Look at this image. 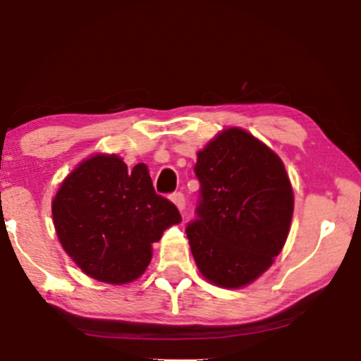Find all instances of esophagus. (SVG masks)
Listing matches in <instances>:
<instances>
[{"label": "esophagus", "mask_w": 361, "mask_h": 361, "mask_svg": "<svg viewBox=\"0 0 361 361\" xmlns=\"http://www.w3.org/2000/svg\"><path fill=\"white\" fill-rule=\"evenodd\" d=\"M171 200H173V204H175L176 207H178V210H180V212H183L185 210V195L183 193H173V197H171Z\"/></svg>", "instance_id": "esophagus-1"}]
</instances>
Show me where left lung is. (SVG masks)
Listing matches in <instances>:
<instances>
[{
  "label": "left lung",
  "mask_w": 361,
  "mask_h": 361,
  "mask_svg": "<svg viewBox=\"0 0 361 361\" xmlns=\"http://www.w3.org/2000/svg\"><path fill=\"white\" fill-rule=\"evenodd\" d=\"M197 219L186 227L205 280L241 288L271 267L283 250L293 190L283 163L250 132L231 127L197 152Z\"/></svg>",
  "instance_id": "obj_1"
}]
</instances>
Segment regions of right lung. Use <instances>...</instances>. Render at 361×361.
Wrapping results in <instances>:
<instances>
[{
	"label": "right lung",
	"instance_id": "1",
	"mask_svg": "<svg viewBox=\"0 0 361 361\" xmlns=\"http://www.w3.org/2000/svg\"><path fill=\"white\" fill-rule=\"evenodd\" d=\"M57 238L78 267L103 283L137 280L152 244L181 222L178 209L152 188L144 163L128 169L117 154H93L64 178L52 200Z\"/></svg>",
	"mask_w": 361,
	"mask_h": 361
}]
</instances>
